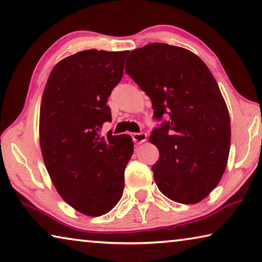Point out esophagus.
I'll list each match as a JSON object with an SVG mask.
<instances>
[{
    "mask_svg": "<svg viewBox=\"0 0 262 262\" xmlns=\"http://www.w3.org/2000/svg\"><path fill=\"white\" fill-rule=\"evenodd\" d=\"M132 138H133V140H134L135 143L140 144V143H142V142H144V141L147 140V134H146V133H143V132H141V133H133Z\"/></svg>",
    "mask_w": 262,
    "mask_h": 262,
    "instance_id": "1",
    "label": "esophagus"
}]
</instances>
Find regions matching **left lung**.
I'll list each match as a JSON object with an SVG mask.
<instances>
[{"label": "left lung", "instance_id": "obj_1", "mask_svg": "<svg viewBox=\"0 0 262 262\" xmlns=\"http://www.w3.org/2000/svg\"><path fill=\"white\" fill-rule=\"evenodd\" d=\"M129 56L126 73L161 121L149 138L160 151L151 167L156 184L171 201L196 204L218 185L230 152V115L217 81L183 48L151 43Z\"/></svg>", "mask_w": 262, "mask_h": 262}]
</instances>
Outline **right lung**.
<instances>
[{"instance_id":"right-lung-1","label":"right lung","mask_w":262,"mask_h":262,"mask_svg":"<svg viewBox=\"0 0 262 262\" xmlns=\"http://www.w3.org/2000/svg\"><path fill=\"white\" fill-rule=\"evenodd\" d=\"M127 55L92 49L64 58L50 73L40 103V149L52 183L69 205L92 217L121 199L134 151L129 135H101L112 121L107 99Z\"/></svg>"}]
</instances>
